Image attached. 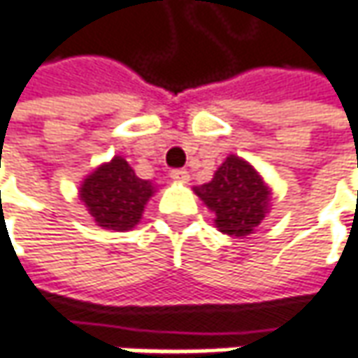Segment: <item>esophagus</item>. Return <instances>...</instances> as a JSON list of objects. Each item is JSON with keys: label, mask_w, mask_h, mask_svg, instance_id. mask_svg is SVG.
<instances>
[{"label": "esophagus", "mask_w": 358, "mask_h": 358, "mask_svg": "<svg viewBox=\"0 0 358 358\" xmlns=\"http://www.w3.org/2000/svg\"><path fill=\"white\" fill-rule=\"evenodd\" d=\"M170 178L174 180V182H180V184H186V182L190 180V174H188L186 170L178 168V170H172V172H170Z\"/></svg>", "instance_id": "34e87169"}]
</instances>
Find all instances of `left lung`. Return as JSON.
Listing matches in <instances>:
<instances>
[{"instance_id": "left-lung-1", "label": "left lung", "mask_w": 358, "mask_h": 358, "mask_svg": "<svg viewBox=\"0 0 358 358\" xmlns=\"http://www.w3.org/2000/svg\"><path fill=\"white\" fill-rule=\"evenodd\" d=\"M194 192L214 212V226L231 238L252 236L271 206V188L264 176L236 155H229L214 178Z\"/></svg>"}]
</instances>
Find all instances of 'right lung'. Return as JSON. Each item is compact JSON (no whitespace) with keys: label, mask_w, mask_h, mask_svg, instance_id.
I'll return each instance as SVG.
<instances>
[{"label":"right lung","mask_w":358,"mask_h":358,"mask_svg":"<svg viewBox=\"0 0 358 358\" xmlns=\"http://www.w3.org/2000/svg\"><path fill=\"white\" fill-rule=\"evenodd\" d=\"M156 188L155 182L138 178L122 156H115L83 178L79 200L99 228L129 231L142 220Z\"/></svg>","instance_id":"add662e5"}]
</instances>
